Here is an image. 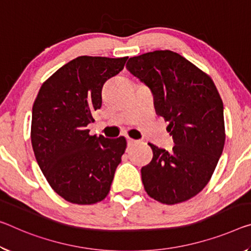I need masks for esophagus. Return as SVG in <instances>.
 Listing matches in <instances>:
<instances>
[{
  "label": "esophagus",
  "instance_id": "34e87169",
  "mask_svg": "<svg viewBox=\"0 0 251 251\" xmlns=\"http://www.w3.org/2000/svg\"><path fill=\"white\" fill-rule=\"evenodd\" d=\"M137 143V141H135V140H133V138H127V145L128 146H133V145H135Z\"/></svg>",
  "mask_w": 251,
  "mask_h": 251
}]
</instances>
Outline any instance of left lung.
<instances>
[{"label":"left lung","mask_w":251,"mask_h":251,"mask_svg":"<svg viewBox=\"0 0 251 251\" xmlns=\"http://www.w3.org/2000/svg\"><path fill=\"white\" fill-rule=\"evenodd\" d=\"M126 68L149 87L157 115L169 122L172 151L150 144L141 170L147 194L164 204L196 197L211 178L224 151V104L208 75L176 52L156 50L129 58Z\"/></svg>","instance_id":"1"}]
</instances>
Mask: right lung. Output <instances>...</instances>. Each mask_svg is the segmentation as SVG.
<instances>
[{"label":"right lung","instance_id":"1","mask_svg":"<svg viewBox=\"0 0 251 251\" xmlns=\"http://www.w3.org/2000/svg\"><path fill=\"white\" fill-rule=\"evenodd\" d=\"M128 57L81 55L42 83L32 107L31 143L48 183L66 201L94 204L107 197L126 150L124 136H91L87 125L102 104L101 90Z\"/></svg>","mask_w":251,"mask_h":251}]
</instances>
